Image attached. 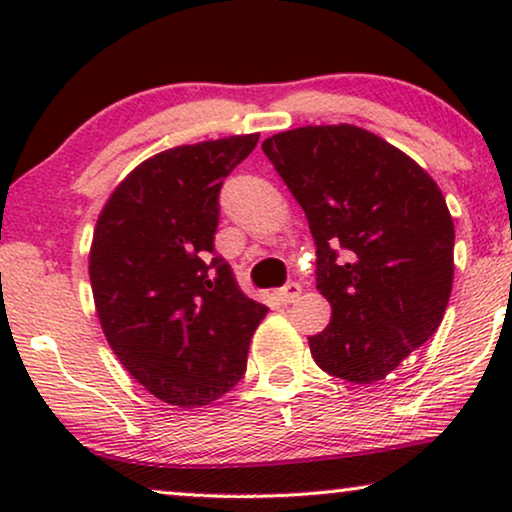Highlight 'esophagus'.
I'll return each instance as SVG.
<instances>
[{"label":"esophagus","instance_id":"esophagus-1","mask_svg":"<svg viewBox=\"0 0 512 512\" xmlns=\"http://www.w3.org/2000/svg\"><path fill=\"white\" fill-rule=\"evenodd\" d=\"M298 296H300V284H296V282L286 284V286H282V289L277 291V300H279V303H284V305L296 303Z\"/></svg>","mask_w":512,"mask_h":512}]
</instances>
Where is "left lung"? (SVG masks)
I'll return each instance as SVG.
<instances>
[{"mask_svg": "<svg viewBox=\"0 0 512 512\" xmlns=\"http://www.w3.org/2000/svg\"><path fill=\"white\" fill-rule=\"evenodd\" d=\"M317 244V291L331 324L312 359L354 384L384 380L443 321L454 223L436 181L356 125H305L263 142Z\"/></svg>", "mask_w": 512, "mask_h": 512, "instance_id": "left-lung-1", "label": "left lung"}]
</instances>
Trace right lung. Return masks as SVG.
Returning <instances> with one entry per match:
<instances>
[{
    "label": "right lung",
    "instance_id": "obj_1",
    "mask_svg": "<svg viewBox=\"0 0 512 512\" xmlns=\"http://www.w3.org/2000/svg\"><path fill=\"white\" fill-rule=\"evenodd\" d=\"M256 144L235 135L160 151L97 216L88 272L104 338L149 394L177 408L209 405L242 380L268 314L214 256L221 184Z\"/></svg>",
    "mask_w": 512,
    "mask_h": 512
}]
</instances>
